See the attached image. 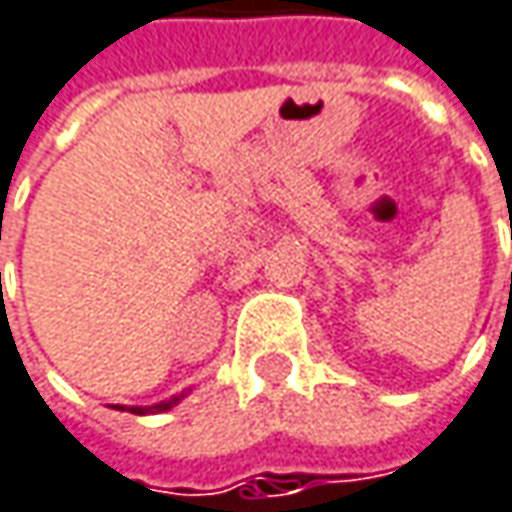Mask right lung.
I'll list each match as a JSON object with an SVG mask.
<instances>
[{
    "label": "right lung",
    "mask_w": 512,
    "mask_h": 512,
    "mask_svg": "<svg viewBox=\"0 0 512 512\" xmlns=\"http://www.w3.org/2000/svg\"><path fill=\"white\" fill-rule=\"evenodd\" d=\"M182 397H185V391H182V394H176V397H170V400H165V403H159V406H147V408L133 406L130 411H133V414H156V411H167V408H173L179 400H182ZM115 408H121V411H124V406H115Z\"/></svg>",
    "instance_id": "right-lung-1"
}]
</instances>
